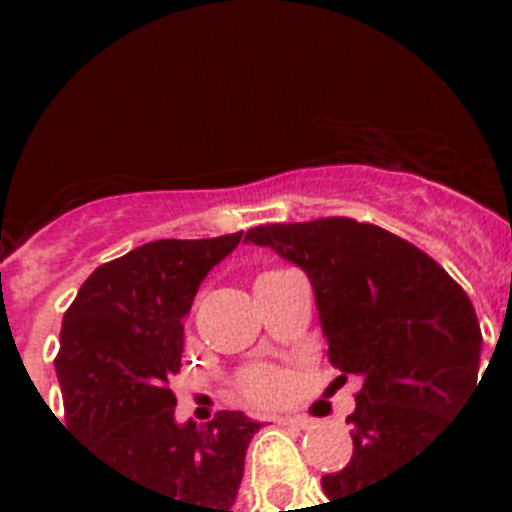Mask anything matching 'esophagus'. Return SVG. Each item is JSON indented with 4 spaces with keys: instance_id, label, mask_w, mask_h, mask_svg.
I'll return each mask as SVG.
<instances>
[{
    "instance_id": "obj_1",
    "label": "esophagus",
    "mask_w": 512,
    "mask_h": 512,
    "mask_svg": "<svg viewBox=\"0 0 512 512\" xmlns=\"http://www.w3.org/2000/svg\"><path fill=\"white\" fill-rule=\"evenodd\" d=\"M281 425H287V428H295V430H308L313 428V420L308 417H279Z\"/></svg>"
}]
</instances>
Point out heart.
<instances>
[{
  "label": "heart",
  "mask_w": 512,
  "mask_h": 512,
  "mask_svg": "<svg viewBox=\"0 0 512 512\" xmlns=\"http://www.w3.org/2000/svg\"><path fill=\"white\" fill-rule=\"evenodd\" d=\"M284 388H287L284 377L273 372V369H252L244 377V390L257 404H276L284 396Z\"/></svg>",
  "instance_id": "obj_1"
}]
</instances>
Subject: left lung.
Wrapping results in <instances>:
<instances>
[{
    "instance_id": "8db88e82",
    "label": "left lung",
    "mask_w": 512,
    "mask_h": 512,
    "mask_svg": "<svg viewBox=\"0 0 512 512\" xmlns=\"http://www.w3.org/2000/svg\"><path fill=\"white\" fill-rule=\"evenodd\" d=\"M244 241L305 271L329 361L361 377L345 420L353 457L321 478L324 494L332 502L380 484L441 436L484 380L470 297L422 249L348 217L260 225Z\"/></svg>"
}]
</instances>
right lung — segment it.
<instances>
[{
	"instance_id": "right-lung-1",
	"label": "right lung",
	"mask_w": 512,
	"mask_h": 512,
	"mask_svg": "<svg viewBox=\"0 0 512 512\" xmlns=\"http://www.w3.org/2000/svg\"><path fill=\"white\" fill-rule=\"evenodd\" d=\"M239 241L228 233L132 249L92 271L60 329L55 372L68 430L119 476L183 512H233L247 446L263 428L244 412L177 422L170 390L193 297Z\"/></svg>"
}]
</instances>
